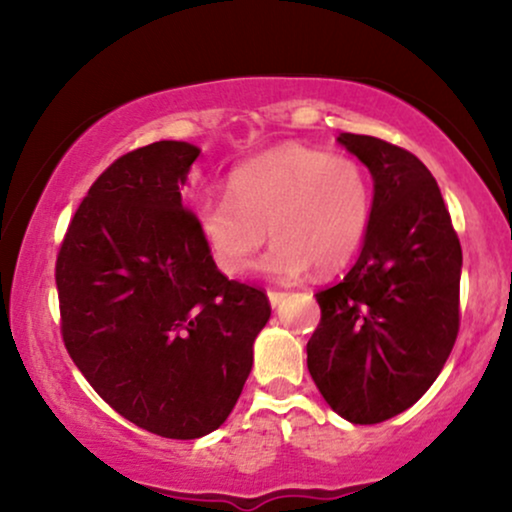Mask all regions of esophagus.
Returning <instances> with one entry per match:
<instances>
[{"instance_id": "esophagus-1", "label": "esophagus", "mask_w": 512, "mask_h": 512, "mask_svg": "<svg viewBox=\"0 0 512 512\" xmlns=\"http://www.w3.org/2000/svg\"><path fill=\"white\" fill-rule=\"evenodd\" d=\"M267 296H269V303H272L274 308H276V305H279L281 301H284L286 293H284V291H274V289H269V291H267Z\"/></svg>"}]
</instances>
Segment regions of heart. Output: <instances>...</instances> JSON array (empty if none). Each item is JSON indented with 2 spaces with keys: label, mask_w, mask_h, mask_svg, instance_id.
<instances>
[{
  "label": "heart",
  "mask_w": 512,
  "mask_h": 512,
  "mask_svg": "<svg viewBox=\"0 0 512 512\" xmlns=\"http://www.w3.org/2000/svg\"><path fill=\"white\" fill-rule=\"evenodd\" d=\"M373 216L368 170L354 156L284 144L252 158L228 178V195L199 204V231L216 267L243 276L269 236L262 269L298 279L344 267L361 250Z\"/></svg>",
  "instance_id": "b5f03b06"
}]
</instances>
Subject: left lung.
I'll return each instance as SVG.
<instances>
[{
    "instance_id": "8db88e82",
    "label": "left lung",
    "mask_w": 512,
    "mask_h": 512,
    "mask_svg": "<svg viewBox=\"0 0 512 512\" xmlns=\"http://www.w3.org/2000/svg\"><path fill=\"white\" fill-rule=\"evenodd\" d=\"M375 180L363 250L339 284L317 291L308 370L351 424L402 414L433 385L460 332L462 248L438 182L411 151L339 134Z\"/></svg>"
}]
</instances>
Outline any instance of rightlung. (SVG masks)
<instances>
[{
  "label": "right lung",
  "mask_w": 512,
  "mask_h": 512,
  "mask_svg": "<svg viewBox=\"0 0 512 512\" xmlns=\"http://www.w3.org/2000/svg\"><path fill=\"white\" fill-rule=\"evenodd\" d=\"M199 149L154 142L110 163L57 252L62 339L88 385L134 426L192 440L236 407L272 315L219 272L180 187Z\"/></svg>",
  "instance_id": "obj_1"
}]
</instances>
